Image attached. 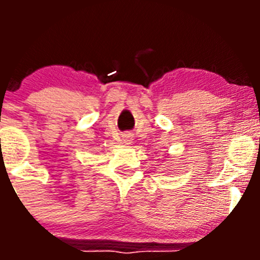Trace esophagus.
<instances>
[{
	"mask_svg": "<svg viewBox=\"0 0 260 260\" xmlns=\"http://www.w3.org/2000/svg\"><path fill=\"white\" fill-rule=\"evenodd\" d=\"M122 141H123V143L126 144V146H127V144H132V141H133V134L132 133H125V134L122 135Z\"/></svg>",
	"mask_w": 260,
	"mask_h": 260,
	"instance_id": "34e87169",
	"label": "esophagus"
}]
</instances>
